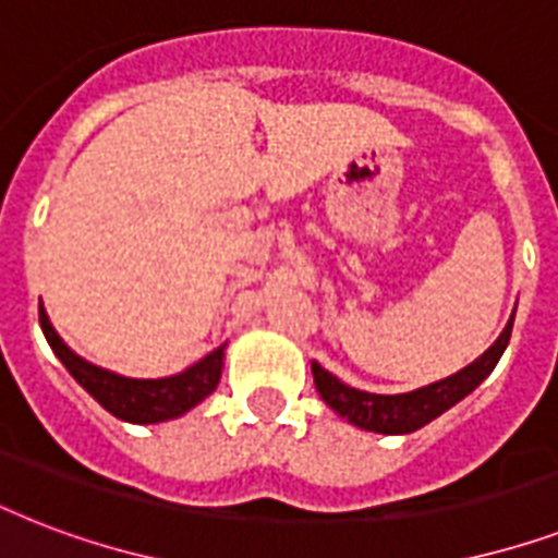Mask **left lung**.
<instances>
[{"label":"left lung","instance_id":"1","mask_svg":"<svg viewBox=\"0 0 558 558\" xmlns=\"http://www.w3.org/2000/svg\"><path fill=\"white\" fill-rule=\"evenodd\" d=\"M515 315V313H512ZM512 322L504 327V332L495 339V344L486 350L484 356L475 359L472 365L458 371L449 379H440L428 385V388L411 390V393H397V397H385V393H367V390H356L339 381L330 371H324L318 362L313 365L315 388L322 393V399L336 411V414L348 416L350 423L367 432L379 434H408L423 428L425 423H432L434 416H440L442 411H449L454 402L472 393L481 381L493 373L498 365L507 341H510Z\"/></svg>","mask_w":558,"mask_h":558}]
</instances>
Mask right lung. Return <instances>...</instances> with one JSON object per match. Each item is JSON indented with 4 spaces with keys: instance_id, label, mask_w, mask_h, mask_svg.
I'll return each mask as SVG.
<instances>
[{
    "instance_id": "right-lung-1",
    "label": "right lung",
    "mask_w": 558,
    "mask_h": 558,
    "mask_svg": "<svg viewBox=\"0 0 558 558\" xmlns=\"http://www.w3.org/2000/svg\"><path fill=\"white\" fill-rule=\"evenodd\" d=\"M39 327H43L46 341L51 344L57 359L63 362L65 371L77 379V385L89 390L109 414H116L118 420H126V423H161L170 416H182L219 385L222 348L199 359L185 373H177L168 379H126V376H118V373H109L104 367L83 362L81 356H74L72 350L63 344V339L57 336L54 327L48 324L43 306H39Z\"/></svg>"
}]
</instances>
